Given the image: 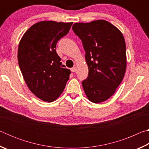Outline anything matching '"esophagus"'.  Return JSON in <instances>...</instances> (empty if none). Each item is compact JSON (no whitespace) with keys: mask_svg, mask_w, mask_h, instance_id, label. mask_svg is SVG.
I'll list each match as a JSON object with an SVG mask.
<instances>
[{"mask_svg":"<svg viewBox=\"0 0 149 149\" xmlns=\"http://www.w3.org/2000/svg\"><path fill=\"white\" fill-rule=\"evenodd\" d=\"M71 71H72V72H75V71H76V67H75V66L73 67L72 68H71Z\"/></svg>","mask_w":149,"mask_h":149,"instance_id":"esophagus-1","label":"esophagus"}]
</instances>
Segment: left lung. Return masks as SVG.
<instances>
[{
  "instance_id": "8db88e82",
  "label": "left lung",
  "mask_w": 149,
  "mask_h": 149,
  "mask_svg": "<svg viewBox=\"0 0 149 149\" xmlns=\"http://www.w3.org/2000/svg\"><path fill=\"white\" fill-rule=\"evenodd\" d=\"M73 31L81 40L89 68L82 86L90 101H105L114 93L124 76L126 48L122 33L106 20L75 23Z\"/></svg>"
}]
</instances>
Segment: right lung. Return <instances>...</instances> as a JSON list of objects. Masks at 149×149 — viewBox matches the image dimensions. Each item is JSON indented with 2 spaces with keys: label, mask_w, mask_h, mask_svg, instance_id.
Segmentation results:
<instances>
[{
  "label": "right lung",
  "mask_w": 149,
  "mask_h": 149,
  "mask_svg": "<svg viewBox=\"0 0 149 149\" xmlns=\"http://www.w3.org/2000/svg\"><path fill=\"white\" fill-rule=\"evenodd\" d=\"M70 23L43 21L32 26L19 42L17 60L27 87L45 102L63 92L71 72L62 65L56 51L58 41L68 33Z\"/></svg>",
  "instance_id": "1"
}]
</instances>
